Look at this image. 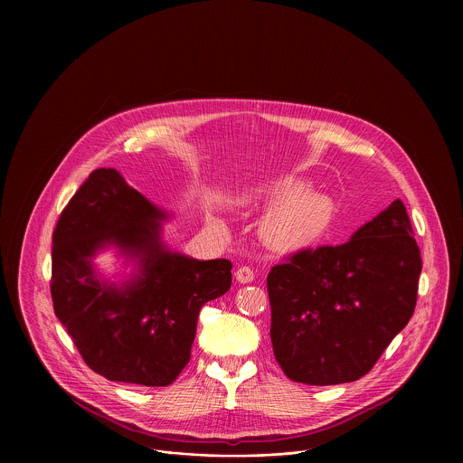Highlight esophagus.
Returning a JSON list of instances; mask_svg holds the SVG:
<instances>
[{
	"mask_svg": "<svg viewBox=\"0 0 463 463\" xmlns=\"http://www.w3.org/2000/svg\"><path fill=\"white\" fill-rule=\"evenodd\" d=\"M235 278L241 281V283H251L255 279V270L248 265H242L237 269L235 272Z\"/></svg>",
	"mask_w": 463,
	"mask_h": 463,
	"instance_id": "esophagus-1",
	"label": "esophagus"
}]
</instances>
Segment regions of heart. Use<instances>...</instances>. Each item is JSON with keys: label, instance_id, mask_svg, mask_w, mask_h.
Instances as JSON below:
<instances>
[{"label": "heart", "instance_id": "obj_1", "mask_svg": "<svg viewBox=\"0 0 463 463\" xmlns=\"http://www.w3.org/2000/svg\"><path fill=\"white\" fill-rule=\"evenodd\" d=\"M276 206L267 213L264 235L278 248L296 250L319 241L330 228L333 215L331 199L307 191L305 184L288 182L274 191Z\"/></svg>", "mask_w": 463, "mask_h": 463}]
</instances>
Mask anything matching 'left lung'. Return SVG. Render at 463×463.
<instances>
[{"instance_id": "obj_1", "label": "left lung", "mask_w": 463, "mask_h": 463, "mask_svg": "<svg viewBox=\"0 0 463 463\" xmlns=\"http://www.w3.org/2000/svg\"><path fill=\"white\" fill-rule=\"evenodd\" d=\"M420 269L401 199L345 244L301 250L274 265L270 342L285 376L307 385L365 376L411 319Z\"/></svg>"}]
</instances>
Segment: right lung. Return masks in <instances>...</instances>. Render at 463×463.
<instances>
[{
	"mask_svg": "<svg viewBox=\"0 0 463 463\" xmlns=\"http://www.w3.org/2000/svg\"><path fill=\"white\" fill-rule=\"evenodd\" d=\"M165 213L116 169H96L62 210L52 248L55 316L83 362L110 382L171 385L191 360L201 307L232 287V262L171 253L160 242ZM116 243L141 260L123 289L99 282L93 253Z\"/></svg>",
	"mask_w": 463,
	"mask_h": 463,
	"instance_id": "obj_1",
	"label": "right lung"
}]
</instances>
